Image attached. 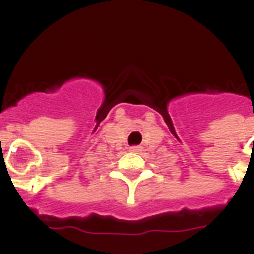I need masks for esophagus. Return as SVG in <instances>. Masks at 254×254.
<instances>
[{"label": "esophagus", "instance_id": "obj_1", "mask_svg": "<svg viewBox=\"0 0 254 254\" xmlns=\"http://www.w3.org/2000/svg\"><path fill=\"white\" fill-rule=\"evenodd\" d=\"M131 151L138 152V151H141V147H140V146H132V147H131Z\"/></svg>", "mask_w": 254, "mask_h": 254}]
</instances>
